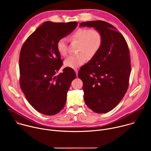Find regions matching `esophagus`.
<instances>
[{
    "label": "esophagus",
    "mask_w": 151,
    "mask_h": 151,
    "mask_svg": "<svg viewBox=\"0 0 151 151\" xmlns=\"http://www.w3.org/2000/svg\"><path fill=\"white\" fill-rule=\"evenodd\" d=\"M75 71L76 76H78V69H75Z\"/></svg>",
    "instance_id": "esophagus-1"
}]
</instances>
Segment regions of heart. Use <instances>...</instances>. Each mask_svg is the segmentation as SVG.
Returning a JSON list of instances; mask_svg holds the SVG:
<instances>
[{
	"label": "heart",
	"instance_id": "obj_1",
	"mask_svg": "<svg viewBox=\"0 0 151 151\" xmlns=\"http://www.w3.org/2000/svg\"><path fill=\"white\" fill-rule=\"evenodd\" d=\"M70 41L80 42L77 55L69 56L64 61L66 67L76 69L87 61V55L92 58L101 49L103 37L100 31L88 27H82L77 29L69 36ZM57 50L62 57H66L68 53V40L65 37L60 38L57 42Z\"/></svg>",
	"mask_w": 151,
	"mask_h": 151
}]
</instances>
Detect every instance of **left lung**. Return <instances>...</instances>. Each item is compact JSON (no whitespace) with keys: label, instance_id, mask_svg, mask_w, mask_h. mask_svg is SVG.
<instances>
[{"label":"left lung","instance_id":"1","mask_svg":"<svg viewBox=\"0 0 151 151\" xmlns=\"http://www.w3.org/2000/svg\"><path fill=\"white\" fill-rule=\"evenodd\" d=\"M80 26L94 27L103 37L100 51L78 72L84 101L94 112H108L118 104L128 88L131 72L128 46L122 35L106 21H87Z\"/></svg>","mask_w":151,"mask_h":151}]
</instances>
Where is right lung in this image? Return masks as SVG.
Returning <instances> with one entry per match:
<instances>
[{
	"label": "right lung",
	"instance_id": "right-lung-1",
	"mask_svg": "<svg viewBox=\"0 0 151 151\" xmlns=\"http://www.w3.org/2000/svg\"><path fill=\"white\" fill-rule=\"evenodd\" d=\"M76 22L46 21L26 39L19 58V85L27 100L37 112L54 115L63 109L75 71L64 68L57 50V42L76 27Z\"/></svg>",
	"mask_w": 151,
	"mask_h": 151
}]
</instances>
